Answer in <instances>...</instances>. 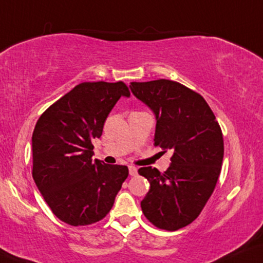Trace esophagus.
Wrapping results in <instances>:
<instances>
[{
    "label": "esophagus",
    "instance_id": "34e87169",
    "mask_svg": "<svg viewBox=\"0 0 263 263\" xmlns=\"http://www.w3.org/2000/svg\"><path fill=\"white\" fill-rule=\"evenodd\" d=\"M128 172L131 176H136L137 175V167H135V166H128Z\"/></svg>",
    "mask_w": 263,
    "mask_h": 263
}]
</instances>
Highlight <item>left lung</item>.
<instances>
[{
    "instance_id": "obj_1",
    "label": "left lung",
    "mask_w": 263,
    "mask_h": 263,
    "mask_svg": "<svg viewBox=\"0 0 263 263\" xmlns=\"http://www.w3.org/2000/svg\"><path fill=\"white\" fill-rule=\"evenodd\" d=\"M131 92L154 112V145L171 149L165 172L141 167L151 189L141 201L153 224L177 231L198 217L217 183L223 137L211 108L197 92L171 80L131 82Z\"/></svg>"
}]
</instances>
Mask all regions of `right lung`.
I'll return each instance as SVG.
<instances>
[{"label": "right lung", "instance_id": "add662e5", "mask_svg": "<svg viewBox=\"0 0 263 263\" xmlns=\"http://www.w3.org/2000/svg\"><path fill=\"white\" fill-rule=\"evenodd\" d=\"M124 82H82L40 116L32 134V177L59 220L87 226L104 218L128 176L127 166L95 159L93 141L102 136Z\"/></svg>", "mask_w": 263, "mask_h": 263}]
</instances>
